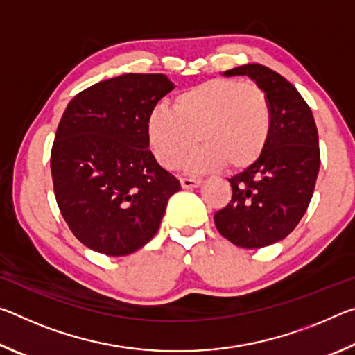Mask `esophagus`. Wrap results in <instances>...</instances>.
<instances>
[{"mask_svg":"<svg viewBox=\"0 0 355 355\" xmlns=\"http://www.w3.org/2000/svg\"><path fill=\"white\" fill-rule=\"evenodd\" d=\"M180 183L184 189H192V188H197V186L200 184V180H196V178H180Z\"/></svg>","mask_w":355,"mask_h":355,"instance_id":"1","label":"esophagus"}]
</instances>
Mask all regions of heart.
<instances>
[{"mask_svg": "<svg viewBox=\"0 0 355 355\" xmlns=\"http://www.w3.org/2000/svg\"><path fill=\"white\" fill-rule=\"evenodd\" d=\"M271 128L266 92L232 78H214L186 89L175 97L173 110L156 106L147 119L150 148L166 169H175L196 139L202 142L186 161L194 173L220 166L248 169L266 150Z\"/></svg>", "mask_w": 355, "mask_h": 355, "instance_id": "obj_1", "label": "heart"}]
</instances>
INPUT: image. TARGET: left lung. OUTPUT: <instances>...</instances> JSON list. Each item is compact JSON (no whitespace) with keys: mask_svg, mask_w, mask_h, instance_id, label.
Returning <instances> with one entry per match:
<instances>
[{"mask_svg":"<svg viewBox=\"0 0 355 355\" xmlns=\"http://www.w3.org/2000/svg\"><path fill=\"white\" fill-rule=\"evenodd\" d=\"M225 75H248L266 92L272 128L260 159L228 178L232 200L214 224L235 245L260 249L286 238L307 211L321 164L318 130L302 95L277 71L245 64Z\"/></svg>","mask_w":355,"mask_h":355,"instance_id":"left-lung-1","label":"left lung"}]
</instances>
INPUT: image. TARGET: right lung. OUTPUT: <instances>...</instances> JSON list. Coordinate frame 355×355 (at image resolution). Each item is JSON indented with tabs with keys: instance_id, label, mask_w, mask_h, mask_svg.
Masks as SVG:
<instances>
[{
	"instance_id": "1",
	"label": "right lung",
	"mask_w": 355,
	"mask_h": 355,
	"mask_svg": "<svg viewBox=\"0 0 355 355\" xmlns=\"http://www.w3.org/2000/svg\"><path fill=\"white\" fill-rule=\"evenodd\" d=\"M173 84L125 73L71 98L51 147L55 197L71 233L110 257L133 254L158 232L180 182L148 150L147 119Z\"/></svg>"
}]
</instances>
